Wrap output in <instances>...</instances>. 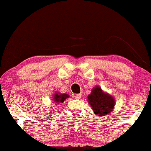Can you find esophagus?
Instances as JSON below:
<instances>
[{"instance_id": "1", "label": "esophagus", "mask_w": 151, "mask_h": 151, "mask_svg": "<svg viewBox=\"0 0 151 151\" xmlns=\"http://www.w3.org/2000/svg\"><path fill=\"white\" fill-rule=\"evenodd\" d=\"M81 96H82V94H76V96H75V99H80L81 98Z\"/></svg>"}]
</instances>
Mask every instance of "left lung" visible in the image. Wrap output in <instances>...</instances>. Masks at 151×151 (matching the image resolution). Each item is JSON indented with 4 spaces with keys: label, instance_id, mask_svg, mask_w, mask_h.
Wrapping results in <instances>:
<instances>
[{
    "label": "left lung",
    "instance_id": "obj_1",
    "mask_svg": "<svg viewBox=\"0 0 151 151\" xmlns=\"http://www.w3.org/2000/svg\"><path fill=\"white\" fill-rule=\"evenodd\" d=\"M89 104L94 114L99 116H105L113 111L115 106V99L108 93L103 92L101 88L96 86L87 96Z\"/></svg>",
    "mask_w": 151,
    "mask_h": 151
}]
</instances>
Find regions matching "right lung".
<instances>
[{
	"instance_id": "right-lung-1",
	"label": "right lung",
	"mask_w": 151,
	"mask_h": 151,
	"mask_svg": "<svg viewBox=\"0 0 151 151\" xmlns=\"http://www.w3.org/2000/svg\"><path fill=\"white\" fill-rule=\"evenodd\" d=\"M54 96V102H55V104H60L63 103L65 101V99H66L67 98L69 97V96L66 94H61V93L57 92L55 93Z\"/></svg>"
}]
</instances>
